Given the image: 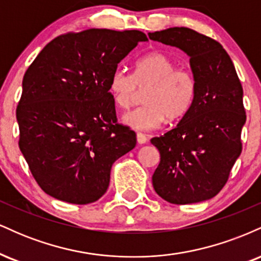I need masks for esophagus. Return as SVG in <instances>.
<instances>
[{"mask_svg": "<svg viewBox=\"0 0 261 261\" xmlns=\"http://www.w3.org/2000/svg\"><path fill=\"white\" fill-rule=\"evenodd\" d=\"M136 139H137V143H139V145H143V143L147 142V137H146V135H143L141 133H137Z\"/></svg>", "mask_w": 261, "mask_h": 261, "instance_id": "34e87169", "label": "esophagus"}]
</instances>
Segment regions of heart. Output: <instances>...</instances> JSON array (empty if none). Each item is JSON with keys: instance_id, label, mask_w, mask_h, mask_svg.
<instances>
[{"instance_id": "b5f03b06", "label": "heart", "mask_w": 261, "mask_h": 261, "mask_svg": "<svg viewBox=\"0 0 261 261\" xmlns=\"http://www.w3.org/2000/svg\"><path fill=\"white\" fill-rule=\"evenodd\" d=\"M145 106L125 114L122 121L139 131L160 127L163 121H178L187 115L195 98L196 83L187 68H176L174 61L161 51L149 53L135 64V72L116 68L109 80L114 103L127 109L136 101L140 89Z\"/></svg>"}]
</instances>
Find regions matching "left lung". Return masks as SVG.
Instances as JSON below:
<instances>
[{
    "label": "left lung",
    "instance_id": "obj_1",
    "mask_svg": "<svg viewBox=\"0 0 261 261\" xmlns=\"http://www.w3.org/2000/svg\"><path fill=\"white\" fill-rule=\"evenodd\" d=\"M148 37L187 54L196 83L187 115L174 128L151 140L161 154L152 184L162 199L175 205L212 199L228 180L242 152L247 115L234 65L218 41L193 29L175 27Z\"/></svg>",
    "mask_w": 261,
    "mask_h": 261
}]
</instances>
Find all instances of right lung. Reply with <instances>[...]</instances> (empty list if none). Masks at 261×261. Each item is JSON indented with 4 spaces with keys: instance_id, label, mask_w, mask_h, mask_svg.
I'll return each instance as SVG.
<instances>
[{
    "instance_id": "right-lung-1",
    "label": "right lung",
    "mask_w": 261,
    "mask_h": 261,
    "mask_svg": "<svg viewBox=\"0 0 261 261\" xmlns=\"http://www.w3.org/2000/svg\"><path fill=\"white\" fill-rule=\"evenodd\" d=\"M147 37L87 29L50 41L23 77L17 107L19 148L47 195L76 205L106 194L113 163L136 146L116 122L109 80Z\"/></svg>"
}]
</instances>
